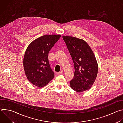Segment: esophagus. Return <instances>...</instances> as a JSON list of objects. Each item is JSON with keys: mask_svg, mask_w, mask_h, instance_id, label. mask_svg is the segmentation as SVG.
I'll return each mask as SVG.
<instances>
[{"mask_svg": "<svg viewBox=\"0 0 123 123\" xmlns=\"http://www.w3.org/2000/svg\"><path fill=\"white\" fill-rule=\"evenodd\" d=\"M62 74V72H57V73H55L56 75H60V74Z\"/></svg>", "mask_w": 123, "mask_h": 123, "instance_id": "obj_1", "label": "esophagus"}]
</instances>
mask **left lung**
I'll return each instance as SVG.
<instances>
[{
    "mask_svg": "<svg viewBox=\"0 0 123 123\" xmlns=\"http://www.w3.org/2000/svg\"><path fill=\"white\" fill-rule=\"evenodd\" d=\"M74 65L73 79L70 81L71 88L78 92L90 89L98 73V64L91 48L83 39L63 36Z\"/></svg>",
    "mask_w": 123,
    "mask_h": 123,
    "instance_id": "1",
    "label": "left lung"
}]
</instances>
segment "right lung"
Masks as SVG:
<instances>
[{"instance_id":"add662e5","label":"right lung","mask_w":123,"mask_h":123,"mask_svg":"<svg viewBox=\"0 0 123 123\" xmlns=\"http://www.w3.org/2000/svg\"><path fill=\"white\" fill-rule=\"evenodd\" d=\"M60 37V35H45L32 41L27 49L23 59L24 71L33 85L43 87L55 77L48 55Z\"/></svg>"}]
</instances>
